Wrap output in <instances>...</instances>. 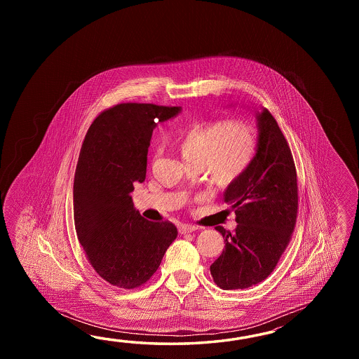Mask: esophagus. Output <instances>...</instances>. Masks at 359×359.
<instances>
[{
    "label": "esophagus",
    "mask_w": 359,
    "mask_h": 359,
    "mask_svg": "<svg viewBox=\"0 0 359 359\" xmlns=\"http://www.w3.org/2000/svg\"><path fill=\"white\" fill-rule=\"evenodd\" d=\"M198 229V227H195V226H191V224H181L180 226V233L181 235H186V233H192V232H195Z\"/></svg>",
    "instance_id": "1"
}]
</instances>
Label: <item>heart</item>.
<instances>
[{
    "label": "heart",
    "instance_id": "b5f03b06",
    "mask_svg": "<svg viewBox=\"0 0 359 359\" xmlns=\"http://www.w3.org/2000/svg\"><path fill=\"white\" fill-rule=\"evenodd\" d=\"M176 147L189 167L205 169L214 183L227 184L252 161L257 135L236 121L198 123L178 135Z\"/></svg>",
    "mask_w": 359,
    "mask_h": 359
}]
</instances>
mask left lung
<instances>
[{
  "label": "left lung",
  "mask_w": 359,
  "mask_h": 359,
  "mask_svg": "<svg viewBox=\"0 0 359 359\" xmlns=\"http://www.w3.org/2000/svg\"><path fill=\"white\" fill-rule=\"evenodd\" d=\"M257 149L252 161L223 192L236 214V229L215 227L224 249L210 266L224 290L248 289L266 280L290 241L298 213L297 170L290 147L266 107L255 113Z\"/></svg>",
  "instance_id": "1"
}]
</instances>
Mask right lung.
I'll list each match as a JSON object with an SVG mask.
<instances>
[{
    "instance_id": "obj_1",
    "label": "right lung",
    "mask_w": 359,
    "mask_h": 359,
    "mask_svg": "<svg viewBox=\"0 0 359 359\" xmlns=\"http://www.w3.org/2000/svg\"><path fill=\"white\" fill-rule=\"evenodd\" d=\"M181 107L119 104L93 121L81 147L73 186L76 236L105 281L135 289L156 272L177 237L170 222H150L133 206L146 178L153 130Z\"/></svg>"
}]
</instances>
